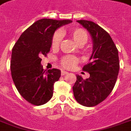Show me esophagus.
<instances>
[{"label": "esophagus", "instance_id": "1", "mask_svg": "<svg viewBox=\"0 0 131 131\" xmlns=\"http://www.w3.org/2000/svg\"><path fill=\"white\" fill-rule=\"evenodd\" d=\"M67 74H68V72H66V71H64V70H62V72H61V75H62V76Z\"/></svg>", "mask_w": 131, "mask_h": 131}]
</instances>
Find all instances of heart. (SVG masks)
I'll list each match as a JSON object with an SVG mask.
<instances>
[{
	"mask_svg": "<svg viewBox=\"0 0 131 131\" xmlns=\"http://www.w3.org/2000/svg\"><path fill=\"white\" fill-rule=\"evenodd\" d=\"M69 34L74 40L75 42L78 45H84L88 40V34L86 31L79 27H74L69 29ZM62 35L60 31H57L53 35L52 38V47L55 49L58 47L62 41ZM79 62V59L73 56H64L61 59V64L67 69L74 67Z\"/></svg>",
	"mask_w": 131,
	"mask_h": 131,
	"instance_id": "b5f03b06",
	"label": "heart"
}]
</instances>
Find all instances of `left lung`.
Here are the masks:
<instances>
[{
  "label": "left lung",
  "mask_w": 131,
  "mask_h": 131,
  "mask_svg": "<svg viewBox=\"0 0 131 131\" xmlns=\"http://www.w3.org/2000/svg\"><path fill=\"white\" fill-rule=\"evenodd\" d=\"M91 35L93 52L89 62L83 70L90 77L83 79L77 75L73 86L75 99L82 106H96L107 98L113 90L119 72L118 52L109 34L92 21L77 20Z\"/></svg>",
  "instance_id": "1"
}]
</instances>
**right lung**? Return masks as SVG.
Masks as SVG:
<instances>
[{
    "label": "right lung",
    "instance_id": "add662e5",
    "mask_svg": "<svg viewBox=\"0 0 131 131\" xmlns=\"http://www.w3.org/2000/svg\"><path fill=\"white\" fill-rule=\"evenodd\" d=\"M70 23L69 20H39L25 30L15 44L10 62L12 78L18 92L29 103L40 106L52 96L54 84L61 77V71L44 70L40 57L50 52L57 29Z\"/></svg>",
    "mask_w": 131,
    "mask_h": 131
}]
</instances>
